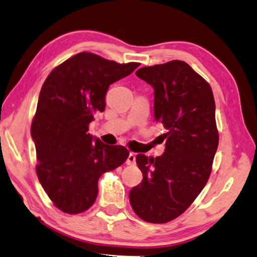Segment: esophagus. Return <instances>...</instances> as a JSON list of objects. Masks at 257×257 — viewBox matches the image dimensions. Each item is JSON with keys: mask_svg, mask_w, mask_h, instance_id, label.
Returning a JSON list of instances; mask_svg holds the SVG:
<instances>
[{"mask_svg": "<svg viewBox=\"0 0 257 257\" xmlns=\"http://www.w3.org/2000/svg\"><path fill=\"white\" fill-rule=\"evenodd\" d=\"M125 163H127V165H135V164H136V155H135L134 153H130L128 155L127 161H125Z\"/></svg>", "mask_w": 257, "mask_h": 257, "instance_id": "1", "label": "esophagus"}]
</instances>
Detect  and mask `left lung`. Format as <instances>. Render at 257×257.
I'll use <instances>...</instances> for the list:
<instances>
[{
    "label": "left lung",
    "mask_w": 257,
    "mask_h": 257,
    "mask_svg": "<svg viewBox=\"0 0 257 257\" xmlns=\"http://www.w3.org/2000/svg\"><path fill=\"white\" fill-rule=\"evenodd\" d=\"M136 75L154 87L155 121L167 130L165 153L138 154L141 184L129 201L143 220L165 223L181 216L211 174L219 144L211 86L182 60L139 68Z\"/></svg>",
    "instance_id": "8db88e82"
}]
</instances>
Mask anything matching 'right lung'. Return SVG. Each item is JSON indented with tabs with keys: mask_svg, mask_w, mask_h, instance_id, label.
<instances>
[{
	"mask_svg": "<svg viewBox=\"0 0 257 257\" xmlns=\"http://www.w3.org/2000/svg\"><path fill=\"white\" fill-rule=\"evenodd\" d=\"M138 66L83 51L55 67L44 82L31 123L36 172L63 212L76 214L92 207L100 176L127 161V148L92 142L87 130L94 114L104 111L110 84Z\"/></svg>",
	"mask_w": 257,
	"mask_h": 257,
	"instance_id": "right-lung-1",
	"label": "right lung"
}]
</instances>
